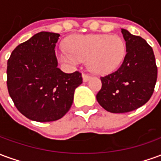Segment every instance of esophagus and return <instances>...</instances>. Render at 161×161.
Listing matches in <instances>:
<instances>
[{"instance_id":"1","label":"esophagus","mask_w":161,"mask_h":161,"mask_svg":"<svg viewBox=\"0 0 161 161\" xmlns=\"http://www.w3.org/2000/svg\"><path fill=\"white\" fill-rule=\"evenodd\" d=\"M82 77H83V80H84V82H87V81L91 78V76H90V75H88V74H85V73L83 74V76H82Z\"/></svg>"}]
</instances>
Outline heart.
I'll return each instance as SVG.
<instances>
[{
	"label": "heart",
	"mask_w": 161,
	"mask_h": 161,
	"mask_svg": "<svg viewBox=\"0 0 161 161\" xmlns=\"http://www.w3.org/2000/svg\"><path fill=\"white\" fill-rule=\"evenodd\" d=\"M65 48L58 54L59 60L70 64L87 60L89 70L99 75L116 69L126 51L123 40L115 34L75 35L67 40Z\"/></svg>",
	"instance_id": "obj_1"
}]
</instances>
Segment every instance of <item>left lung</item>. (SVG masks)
<instances>
[{"label":"left lung","mask_w":161,"mask_h":161,"mask_svg":"<svg viewBox=\"0 0 161 161\" xmlns=\"http://www.w3.org/2000/svg\"><path fill=\"white\" fill-rule=\"evenodd\" d=\"M126 41V55L121 66L101 77L102 88L97 100L111 113H126L142 107L152 97L157 65L151 46L142 37L121 29Z\"/></svg>","instance_id":"8db88e82"}]
</instances>
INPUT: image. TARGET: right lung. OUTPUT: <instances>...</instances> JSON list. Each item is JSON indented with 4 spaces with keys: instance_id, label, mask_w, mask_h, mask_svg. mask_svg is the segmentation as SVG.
<instances>
[{
    "instance_id": "add662e5",
    "label": "right lung",
    "mask_w": 161,
    "mask_h": 161,
    "mask_svg": "<svg viewBox=\"0 0 161 161\" xmlns=\"http://www.w3.org/2000/svg\"><path fill=\"white\" fill-rule=\"evenodd\" d=\"M58 33L40 32L19 44L8 60L7 85L17 109L26 118L46 122L62 118L72 104L75 89L83 83L79 71L58 68Z\"/></svg>"
}]
</instances>
